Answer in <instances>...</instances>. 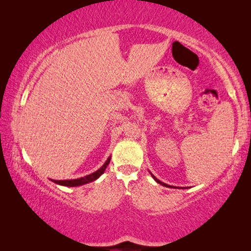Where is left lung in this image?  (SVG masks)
<instances>
[{
  "label": "left lung",
  "mask_w": 251,
  "mask_h": 251,
  "mask_svg": "<svg viewBox=\"0 0 251 251\" xmlns=\"http://www.w3.org/2000/svg\"><path fill=\"white\" fill-rule=\"evenodd\" d=\"M151 177L152 178H154V179H155V181H157V182H158V184H160V185H163V186H165V187H169V188H177V187H175V186H171V185H167V184H165V182H163V181H160L159 179H157V178L154 176V175H152V174L151 173Z\"/></svg>",
  "instance_id": "8db88e82"
}]
</instances>
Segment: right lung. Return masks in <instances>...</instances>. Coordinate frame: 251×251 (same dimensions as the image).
<instances>
[{"instance_id": "add662e5", "label": "right lung", "mask_w": 251, "mask_h": 251, "mask_svg": "<svg viewBox=\"0 0 251 251\" xmlns=\"http://www.w3.org/2000/svg\"><path fill=\"white\" fill-rule=\"evenodd\" d=\"M109 161H110V156L108 157L107 160L105 161L103 166H101L100 169H97L96 172L92 173L87 176L77 178V179H67V180H54V179H52V181L55 182V184H57V185L66 186V187H76V186H82V185H85V184H88V182L94 181V180L97 179V178H100V175H103L106 167L108 166Z\"/></svg>"}]
</instances>
